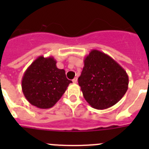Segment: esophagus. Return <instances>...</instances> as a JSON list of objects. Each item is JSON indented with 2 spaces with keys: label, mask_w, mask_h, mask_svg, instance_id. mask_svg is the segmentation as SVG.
Instances as JSON below:
<instances>
[{
  "label": "esophagus",
  "mask_w": 149,
  "mask_h": 149,
  "mask_svg": "<svg viewBox=\"0 0 149 149\" xmlns=\"http://www.w3.org/2000/svg\"><path fill=\"white\" fill-rule=\"evenodd\" d=\"M72 82H73L74 84H77V77H74V78L73 80H72Z\"/></svg>",
  "instance_id": "1"
}]
</instances>
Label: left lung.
Here are the masks:
<instances>
[{
	"instance_id": "8db88e82",
	"label": "left lung",
	"mask_w": 149,
	"mask_h": 149,
	"mask_svg": "<svg viewBox=\"0 0 149 149\" xmlns=\"http://www.w3.org/2000/svg\"><path fill=\"white\" fill-rule=\"evenodd\" d=\"M126 71L109 55L92 50L84 59L78 77L84 97L92 107L109 108L119 102L128 89Z\"/></svg>"
}]
</instances>
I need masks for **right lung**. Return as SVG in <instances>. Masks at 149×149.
I'll return each mask as SVG.
<instances>
[{
    "instance_id": "obj_1",
    "label": "right lung",
    "mask_w": 149,
    "mask_h": 149,
    "mask_svg": "<svg viewBox=\"0 0 149 149\" xmlns=\"http://www.w3.org/2000/svg\"><path fill=\"white\" fill-rule=\"evenodd\" d=\"M53 56H40L27 68L22 80V92L26 99L40 109L51 108L60 99L72 81L65 70L56 65Z\"/></svg>"
}]
</instances>
